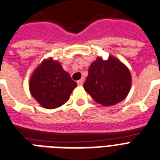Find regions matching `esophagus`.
Wrapping results in <instances>:
<instances>
[{
    "label": "esophagus",
    "instance_id": "esophagus-1",
    "mask_svg": "<svg viewBox=\"0 0 160 160\" xmlns=\"http://www.w3.org/2000/svg\"><path fill=\"white\" fill-rule=\"evenodd\" d=\"M83 83H84V79H81V80H78L77 81V84L78 85H80V86L83 85Z\"/></svg>",
    "mask_w": 160,
    "mask_h": 160
}]
</instances>
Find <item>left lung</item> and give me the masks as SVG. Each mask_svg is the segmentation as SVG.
<instances>
[{
	"instance_id": "1",
	"label": "left lung",
	"mask_w": 160,
	"mask_h": 160,
	"mask_svg": "<svg viewBox=\"0 0 160 160\" xmlns=\"http://www.w3.org/2000/svg\"><path fill=\"white\" fill-rule=\"evenodd\" d=\"M84 84V90L93 100L103 106H111L122 101L132 85V76L125 65L110 56L103 61L98 58L92 62Z\"/></svg>"
}]
</instances>
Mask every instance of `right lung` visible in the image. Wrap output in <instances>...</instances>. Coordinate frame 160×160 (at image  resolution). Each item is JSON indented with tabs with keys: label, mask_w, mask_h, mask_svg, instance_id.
I'll return each mask as SVG.
<instances>
[{
	"label": "right lung",
	"mask_w": 160,
	"mask_h": 160,
	"mask_svg": "<svg viewBox=\"0 0 160 160\" xmlns=\"http://www.w3.org/2000/svg\"><path fill=\"white\" fill-rule=\"evenodd\" d=\"M77 85L58 61L44 60L37 67L29 80V90L42 108L53 109L70 98Z\"/></svg>",
	"instance_id": "right-lung-1"
}]
</instances>
